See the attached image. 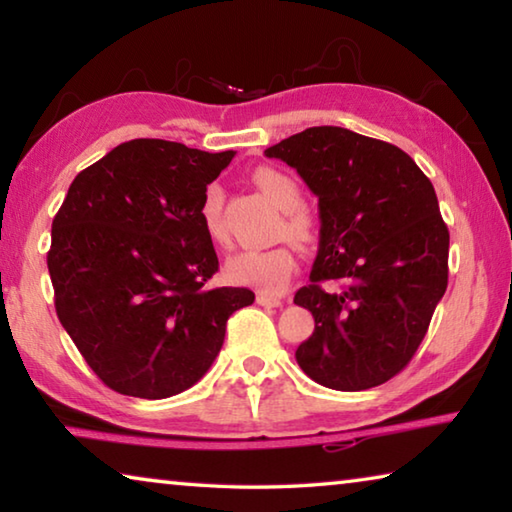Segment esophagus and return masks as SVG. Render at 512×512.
Masks as SVG:
<instances>
[{"label": "esophagus", "instance_id": "1", "mask_svg": "<svg viewBox=\"0 0 512 512\" xmlns=\"http://www.w3.org/2000/svg\"><path fill=\"white\" fill-rule=\"evenodd\" d=\"M257 305L262 307H282V300L275 296H268V293H257Z\"/></svg>", "mask_w": 512, "mask_h": 512}]
</instances>
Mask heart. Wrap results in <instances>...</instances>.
Masks as SVG:
<instances>
[{
  "mask_svg": "<svg viewBox=\"0 0 512 512\" xmlns=\"http://www.w3.org/2000/svg\"><path fill=\"white\" fill-rule=\"evenodd\" d=\"M250 180L277 210L284 212L280 232H287L291 239L302 241V244L314 237V223L305 212L298 210L302 203L300 187L289 173L275 167H257L250 173ZM198 221L212 244H223L228 237L223 225V189L219 185H210L203 192ZM296 268V253L291 246L282 244L266 250H241V253L228 257L225 277L237 287H250L262 293H282Z\"/></svg>",
  "mask_w": 512,
  "mask_h": 512,
  "instance_id": "heart-1",
  "label": "heart"
}]
</instances>
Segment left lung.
I'll list each match as a JSON object with an SVG mask.
<instances>
[{
  "mask_svg": "<svg viewBox=\"0 0 512 512\" xmlns=\"http://www.w3.org/2000/svg\"><path fill=\"white\" fill-rule=\"evenodd\" d=\"M264 155L318 196L311 284L293 298L316 327L298 366L334 391L384 384L411 361L447 289L449 230L431 180L402 149L341 126L307 128Z\"/></svg>",
  "mask_w": 512,
  "mask_h": 512,
  "instance_id": "left-lung-1",
  "label": "left lung"
}]
</instances>
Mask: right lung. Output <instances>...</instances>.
<instances>
[{
    "label": "right lung",
    "mask_w": 512,
    "mask_h": 512,
    "mask_svg": "<svg viewBox=\"0 0 512 512\" xmlns=\"http://www.w3.org/2000/svg\"><path fill=\"white\" fill-rule=\"evenodd\" d=\"M235 151L131 140L83 169L51 223L56 314L112 391L164 400L192 388L219 354L225 323L253 305L219 271L198 221L207 185Z\"/></svg>",
    "instance_id": "obj_1"
}]
</instances>
